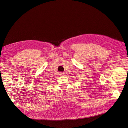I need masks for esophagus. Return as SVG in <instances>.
<instances>
[{"mask_svg": "<svg viewBox=\"0 0 128 128\" xmlns=\"http://www.w3.org/2000/svg\"><path fill=\"white\" fill-rule=\"evenodd\" d=\"M59 74L60 75H64V73L63 72H60Z\"/></svg>", "mask_w": 128, "mask_h": 128, "instance_id": "34e87169", "label": "esophagus"}]
</instances>
